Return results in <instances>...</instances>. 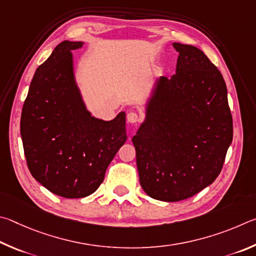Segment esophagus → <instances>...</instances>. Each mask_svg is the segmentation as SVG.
<instances>
[{
  "label": "esophagus",
  "mask_w": 256,
  "mask_h": 256,
  "mask_svg": "<svg viewBox=\"0 0 256 256\" xmlns=\"http://www.w3.org/2000/svg\"><path fill=\"white\" fill-rule=\"evenodd\" d=\"M140 114H137V112H135V111H129L128 112L127 121L129 124H136V122H138V121H140Z\"/></svg>",
  "instance_id": "esophagus-1"
}]
</instances>
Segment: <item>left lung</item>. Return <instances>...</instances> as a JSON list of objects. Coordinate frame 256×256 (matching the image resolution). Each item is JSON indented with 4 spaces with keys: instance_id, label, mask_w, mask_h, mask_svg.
I'll return each mask as SVG.
<instances>
[{
    "instance_id": "1",
    "label": "left lung",
    "mask_w": 256,
    "mask_h": 256,
    "mask_svg": "<svg viewBox=\"0 0 256 256\" xmlns=\"http://www.w3.org/2000/svg\"><path fill=\"white\" fill-rule=\"evenodd\" d=\"M171 78L160 76L132 142L140 182L150 198L176 202L212 184L232 140V118L220 72L199 48L173 42Z\"/></svg>"
}]
</instances>
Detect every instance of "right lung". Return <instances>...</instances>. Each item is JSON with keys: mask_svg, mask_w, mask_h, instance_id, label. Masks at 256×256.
<instances>
[{"mask_svg": "<svg viewBox=\"0 0 256 256\" xmlns=\"http://www.w3.org/2000/svg\"><path fill=\"white\" fill-rule=\"evenodd\" d=\"M83 44L65 40L38 67L20 121L31 176L52 194L68 199L96 192L127 140L124 111L106 121L85 106L72 54Z\"/></svg>", "mask_w": 256, "mask_h": 256, "instance_id": "add662e5", "label": "right lung"}]
</instances>
